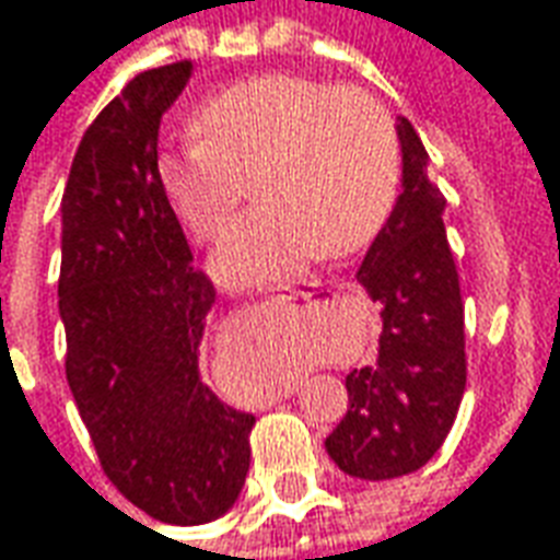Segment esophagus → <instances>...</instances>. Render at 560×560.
<instances>
[{
	"label": "esophagus",
	"instance_id": "34e87169",
	"mask_svg": "<svg viewBox=\"0 0 560 560\" xmlns=\"http://www.w3.org/2000/svg\"><path fill=\"white\" fill-rule=\"evenodd\" d=\"M317 293V284H305L303 291H293V296H300V300H312Z\"/></svg>",
	"mask_w": 560,
	"mask_h": 560
}]
</instances>
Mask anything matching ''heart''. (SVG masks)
Returning a JSON list of instances; mask_svg holds the SVG:
<instances>
[{
  "label": "heart",
  "mask_w": 560,
  "mask_h": 560,
  "mask_svg": "<svg viewBox=\"0 0 560 560\" xmlns=\"http://www.w3.org/2000/svg\"><path fill=\"white\" fill-rule=\"evenodd\" d=\"M195 138L164 149L155 176L176 219L215 243L255 173L260 207L233 224L215 255L231 284H264L327 257L360 252L387 224L401 147L387 107L369 92L296 74H260L209 95Z\"/></svg>",
  "instance_id": "heart-1"
}]
</instances>
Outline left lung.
Segmentation results:
<instances>
[{"instance_id": "8db88e82", "label": "left lung", "mask_w": 560, "mask_h": 560, "mask_svg": "<svg viewBox=\"0 0 560 560\" xmlns=\"http://www.w3.org/2000/svg\"><path fill=\"white\" fill-rule=\"evenodd\" d=\"M399 140L405 191L357 272L381 303V348L375 363L353 369L345 381L348 413L327 438L332 462L360 480L420 470L453 429L468 381L446 197L429 179V152L405 116Z\"/></svg>"}]
</instances>
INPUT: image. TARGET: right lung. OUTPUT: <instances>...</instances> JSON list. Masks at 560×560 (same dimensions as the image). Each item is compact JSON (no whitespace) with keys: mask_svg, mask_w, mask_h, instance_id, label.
I'll list each match as a JSON object with an SVG mask.
<instances>
[{"mask_svg":"<svg viewBox=\"0 0 560 560\" xmlns=\"http://www.w3.org/2000/svg\"><path fill=\"white\" fill-rule=\"evenodd\" d=\"M191 59L152 68L92 119L62 195L66 377L107 480L167 525H203L243 492L255 429L197 372L215 284L191 264L155 176L161 114Z\"/></svg>","mask_w":560,"mask_h":560,"instance_id":"obj_1","label":"right lung"}]
</instances>
